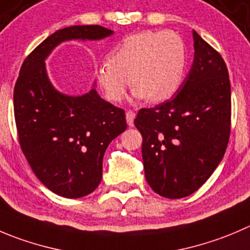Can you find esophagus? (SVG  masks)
<instances>
[{"mask_svg": "<svg viewBox=\"0 0 250 250\" xmlns=\"http://www.w3.org/2000/svg\"><path fill=\"white\" fill-rule=\"evenodd\" d=\"M134 119H135V113L132 110L126 111V123L129 126H134Z\"/></svg>", "mask_w": 250, "mask_h": 250, "instance_id": "1", "label": "esophagus"}]
</instances>
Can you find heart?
<instances>
[{"mask_svg":"<svg viewBox=\"0 0 250 250\" xmlns=\"http://www.w3.org/2000/svg\"><path fill=\"white\" fill-rule=\"evenodd\" d=\"M187 51L174 32L142 30L124 38L109 52V61L97 67L96 81L106 99L120 102L130 84L135 98L161 103L182 85Z\"/></svg>","mask_w":250,"mask_h":250,"instance_id":"1","label":"heart"}]
</instances>
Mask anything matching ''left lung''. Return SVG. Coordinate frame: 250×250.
I'll return each instance as SVG.
<instances>
[{"instance_id":"8db88e82","label":"left lung","mask_w":250,"mask_h":250,"mask_svg":"<svg viewBox=\"0 0 250 250\" xmlns=\"http://www.w3.org/2000/svg\"><path fill=\"white\" fill-rule=\"evenodd\" d=\"M194 61L177 93L142 108L135 126L142 135L146 180L168 199L195 192L222 161L230 131V83L222 56L192 30Z\"/></svg>"}]
</instances>
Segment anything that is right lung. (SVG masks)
<instances>
[{
  "mask_svg": "<svg viewBox=\"0 0 250 250\" xmlns=\"http://www.w3.org/2000/svg\"><path fill=\"white\" fill-rule=\"evenodd\" d=\"M101 25H72L38 45L21 67L14 85V119L21 148L38 179L67 199L91 194L102 180L106 147L126 130L125 111L99 97L59 92L45 60L60 42L101 40L113 34Z\"/></svg>",
  "mask_w": 250,
  "mask_h": 250,
  "instance_id": "right-lung-1",
  "label": "right lung"
}]
</instances>
